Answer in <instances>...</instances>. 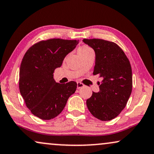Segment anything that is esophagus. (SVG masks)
<instances>
[{
  "label": "esophagus",
  "mask_w": 154,
  "mask_h": 154,
  "mask_svg": "<svg viewBox=\"0 0 154 154\" xmlns=\"http://www.w3.org/2000/svg\"><path fill=\"white\" fill-rule=\"evenodd\" d=\"M77 89H80V88H82V87H85V85H83L82 83H81V82H77Z\"/></svg>",
  "instance_id": "1"
}]
</instances>
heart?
<instances>
[{
	"instance_id": "heart-1",
	"label": "heart",
	"mask_w": 154,
	"mask_h": 154,
	"mask_svg": "<svg viewBox=\"0 0 154 154\" xmlns=\"http://www.w3.org/2000/svg\"><path fill=\"white\" fill-rule=\"evenodd\" d=\"M90 48H89L88 46L87 45H84V46H82L80 48L78 49V54H80V53H83V52H85L87 51H89V50H90Z\"/></svg>"
}]
</instances>
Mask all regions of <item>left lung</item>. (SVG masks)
<instances>
[{
	"mask_svg": "<svg viewBox=\"0 0 154 154\" xmlns=\"http://www.w3.org/2000/svg\"><path fill=\"white\" fill-rule=\"evenodd\" d=\"M95 52L93 75H99L100 91L87 100L91 114L101 121L116 117L126 106L132 91V71L129 60L116 43L102 39H84Z\"/></svg>",
	"mask_w": 154,
	"mask_h": 154,
	"instance_id": "obj_1",
	"label": "left lung"
}]
</instances>
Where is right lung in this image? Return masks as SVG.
<instances>
[{
  "instance_id": "add662e5",
  "label": "right lung",
  "mask_w": 154,
  "mask_h": 154,
  "mask_svg": "<svg viewBox=\"0 0 154 154\" xmlns=\"http://www.w3.org/2000/svg\"><path fill=\"white\" fill-rule=\"evenodd\" d=\"M78 42L76 40L49 39L33 45L25 54L20 67L19 89L27 107L37 117L43 120L56 117L75 92V82L57 83L53 73Z\"/></svg>"
}]
</instances>
